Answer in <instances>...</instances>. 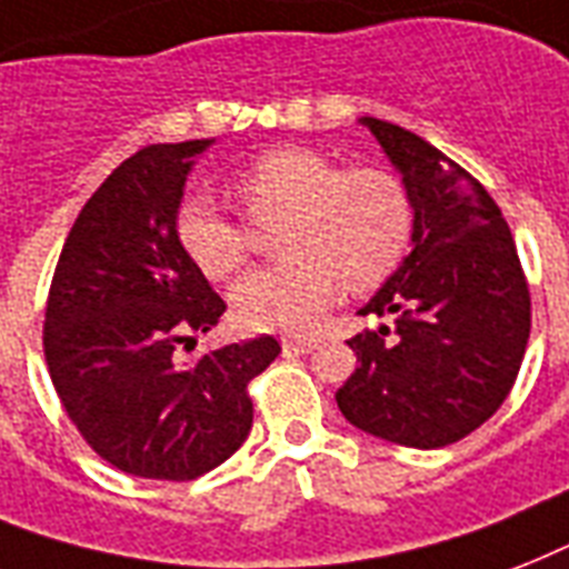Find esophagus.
Wrapping results in <instances>:
<instances>
[{"label":"esophagus","mask_w":569,"mask_h":569,"mask_svg":"<svg viewBox=\"0 0 569 569\" xmlns=\"http://www.w3.org/2000/svg\"><path fill=\"white\" fill-rule=\"evenodd\" d=\"M281 347H284V353H311L317 347L315 338H308V335H284L281 338Z\"/></svg>","instance_id":"34e87169"}]
</instances>
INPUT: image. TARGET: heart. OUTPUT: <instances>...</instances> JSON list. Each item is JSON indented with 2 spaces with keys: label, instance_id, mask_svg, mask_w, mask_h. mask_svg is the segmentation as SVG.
Instances as JSON below:
<instances>
[{
  "label": "heart",
  "instance_id": "heart-1",
  "mask_svg": "<svg viewBox=\"0 0 569 569\" xmlns=\"http://www.w3.org/2000/svg\"><path fill=\"white\" fill-rule=\"evenodd\" d=\"M234 192L254 219L281 213L276 249L284 254L231 293L237 320L249 329L311 326L332 306L341 279L356 290L386 279L412 234V207L395 174L377 166L338 171L311 148L263 151L237 174ZM174 234L207 279L222 281L243 267V224L207 192L180 201Z\"/></svg>",
  "mask_w": 569,
  "mask_h": 569
}]
</instances>
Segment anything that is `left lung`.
I'll list each match as a JSON object with an SVG mask.
<instances>
[{"label":"left lung","mask_w":569,"mask_h":569,"mask_svg":"<svg viewBox=\"0 0 569 569\" xmlns=\"http://www.w3.org/2000/svg\"><path fill=\"white\" fill-rule=\"evenodd\" d=\"M400 171L412 252L359 315L391 326L350 338L356 368L335 391L353 427L407 448H442L513 389L531 332L517 243L490 192L403 127L359 118Z\"/></svg>","instance_id":"8db88e82"}]
</instances>
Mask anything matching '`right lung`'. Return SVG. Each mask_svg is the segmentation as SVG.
I'll use <instances>...</instances> for the list:
<instances>
[{"label": "right lung", "mask_w": 569, "mask_h": 569, "mask_svg": "<svg viewBox=\"0 0 569 569\" xmlns=\"http://www.w3.org/2000/svg\"><path fill=\"white\" fill-rule=\"evenodd\" d=\"M213 139L148 144L118 166L70 228L47 299L43 356L61 407L106 463L192 481L252 430L249 382L281 353L272 335L183 362L222 297L174 234L192 157Z\"/></svg>", "instance_id": "add662e5"}]
</instances>
